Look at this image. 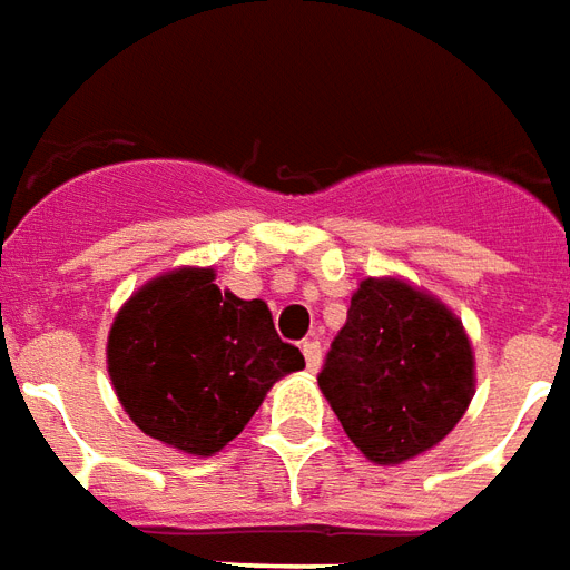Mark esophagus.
<instances>
[{
    "label": "esophagus",
    "instance_id": "1",
    "mask_svg": "<svg viewBox=\"0 0 570 570\" xmlns=\"http://www.w3.org/2000/svg\"><path fill=\"white\" fill-rule=\"evenodd\" d=\"M302 353H304V364H307V371H320V364H323V346L320 341H304L302 343Z\"/></svg>",
    "mask_w": 570,
    "mask_h": 570
}]
</instances>
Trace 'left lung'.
Segmentation results:
<instances>
[{"label":"left lung","instance_id":"8db88e82","mask_svg":"<svg viewBox=\"0 0 570 570\" xmlns=\"http://www.w3.org/2000/svg\"><path fill=\"white\" fill-rule=\"evenodd\" d=\"M472 346L445 304L401 281H362L320 371L346 436L380 466L445 440L472 401Z\"/></svg>","mask_w":570,"mask_h":570}]
</instances>
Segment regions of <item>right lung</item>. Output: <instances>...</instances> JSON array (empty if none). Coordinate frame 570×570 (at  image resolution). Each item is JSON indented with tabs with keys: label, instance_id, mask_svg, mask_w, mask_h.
<instances>
[{
	"label": "right lung",
	"instance_id": "obj_1",
	"mask_svg": "<svg viewBox=\"0 0 570 570\" xmlns=\"http://www.w3.org/2000/svg\"><path fill=\"white\" fill-rule=\"evenodd\" d=\"M212 268L151 281L116 316L107 341L112 389L134 424L185 454H215L254 419L281 376L302 371L266 302L220 293Z\"/></svg>",
	"mask_w": 570,
	"mask_h": 570
}]
</instances>
